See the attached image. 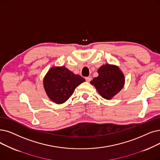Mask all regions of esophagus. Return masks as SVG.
<instances>
[{"label": "esophagus", "mask_w": 160, "mask_h": 160, "mask_svg": "<svg viewBox=\"0 0 160 160\" xmlns=\"http://www.w3.org/2000/svg\"><path fill=\"white\" fill-rule=\"evenodd\" d=\"M85 79L87 82H90L92 80V77H89V76H88V77H86Z\"/></svg>", "instance_id": "obj_1"}]
</instances>
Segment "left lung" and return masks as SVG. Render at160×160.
Masks as SVG:
<instances>
[{
	"label": "left lung",
	"mask_w": 160,
	"mask_h": 160,
	"mask_svg": "<svg viewBox=\"0 0 160 160\" xmlns=\"http://www.w3.org/2000/svg\"><path fill=\"white\" fill-rule=\"evenodd\" d=\"M97 72L99 76L90 83L95 87L102 97L110 100L123 88L124 75L118 67L109 64L102 65Z\"/></svg>",
	"instance_id": "obj_1"
}]
</instances>
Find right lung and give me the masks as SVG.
Masks as SVG:
<instances>
[{
	"instance_id": "right-lung-1",
	"label": "right lung",
	"mask_w": 160,
	"mask_h": 160,
	"mask_svg": "<svg viewBox=\"0 0 160 160\" xmlns=\"http://www.w3.org/2000/svg\"><path fill=\"white\" fill-rule=\"evenodd\" d=\"M86 80L78 74H74L65 67L51 68L43 80L44 88L50 99L57 104L67 101L75 88Z\"/></svg>"
}]
</instances>
